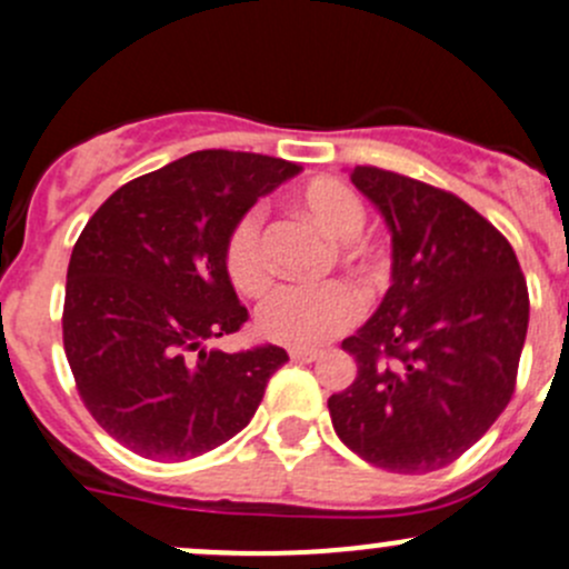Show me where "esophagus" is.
<instances>
[{
    "mask_svg": "<svg viewBox=\"0 0 569 569\" xmlns=\"http://www.w3.org/2000/svg\"><path fill=\"white\" fill-rule=\"evenodd\" d=\"M289 358L297 360V363H311V360H319V349H289Z\"/></svg>",
    "mask_w": 569,
    "mask_h": 569,
    "instance_id": "34e87169",
    "label": "esophagus"
}]
</instances>
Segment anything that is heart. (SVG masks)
Wrapping results in <instances>:
<instances>
[{
  "label": "heart",
  "instance_id": "b5f03b06",
  "mask_svg": "<svg viewBox=\"0 0 569 569\" xmlns=\"http://www.w3.org/2000/svg\"><path fill=\"white\" fill-rule=\"evenodd\" d=\"M297 206L332 239H352L363 226V203L347 183L336 178H313L297 192ZM226 267L233 286L244 295L267 291L272 272L263 242V220L248 211L233 226L226 244ZM363 302L355 286L332 280L325 286H283L258 308V330L269 341L286 347H319L355 325Z\"/></svg>",
  "mask_w": 569,
  "mask_h": 569
}]
</instances>
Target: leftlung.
I'll list each match as a JSON object with an SVG mask.
<instances>
[{
    "label": "left lung",
    "mask_w": 569,
    "mask_h": 569,
    "mask_svg": "<svg viewBox=\"0 0 569 569\" xmlns=\"http://www.w3.org/2000/svg\"><path fill=\"white\" fill-rule=\"evenodd\" d=\"M352 183L391 233V289L341 343L352 386L327 399L343 446L393 473L465 455L509 405L529 330L512 244L457 194L391 170Z\"/></svg>",
    "instance_id": "left-lung-1"
}]
</instances>
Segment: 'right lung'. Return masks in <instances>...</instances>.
Instances as JSON below:
<instances>
[{"label": "right lung", "mask_w": 569, "mask_h": 569, "mask_svg": "<svg viewBox=\"0 0 569 569\" xmlns=\"http://www.w3.org/2000/svg\"><path fill=\"white\" fill-rule=\"evenodd\" d=\"M297 173L261 153L194 151L109 194L73 244L66 358L90 416L134 455L178 462L222 446L289 360L274 343L228 355L206 341L248 321L226 267L233 226Z\"/></svg>", "instance_id": "right-lung-1"}]
</instances>
